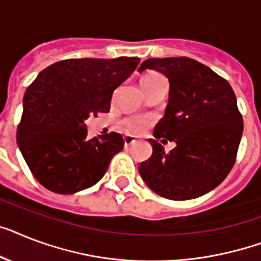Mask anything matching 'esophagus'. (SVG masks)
Instances as JSON below:
<instances>
[{
  "label": "esophagus",
  "mask_w": 261,
  "mask_h": 261,
  "mask_svg": "<svg viewBox=\"0 0 261 261\" xmlns=\"http://www.w3.org/2000/svg\"><path fill=\"white\" fill-rule=\"evenodd\" d=\"M123 142H124V147H130L133 143H135V142H137V139H135L134 137H131V135H124Z\"/></svg>",
  "instance_id": "1"
}]
</instances>
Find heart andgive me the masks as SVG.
I'll use <instances>...</instances> for the list:
<instances>
[{"instance_id": "obj_1", "label": "heart", "mask_w": 261, "mask_h": 261, "mask_svg": "<svg viewBox=\"0 0 261 261\" xmlns=\"http://www.w3.org/2000/svg\"><path fill=\"white\" fill-rule=\"evenodd\" d=\"M162 83H166V79L158 72H149L145 76H142L141 79V86L145 92L160 86ZM119 126L127 134H141L142 131L149 126V119H146L143 116H127L120 120Z\"/></svg>"}]
</instances>
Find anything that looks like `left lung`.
I'll return each instance as SVG.
<instances>
[{
	"label": "left lung",
	"mask_w": 261,
	"mask_h": 261,
	"mask_svg": "<svg viewBox=\"0 0 261 261\" xmlns=\"http://www.w3.org/2000/svg\"><path fill=\"white\" fill-rule=\"evenodd\" d=\"M155 69L170 83L165 116L154 128L166 152L150 139L152 154L139 165L150 189L167 200H192L219 186L232 170L243 135L236 95L224 77L189 57L149 59L139 72Z\"/></svg>",
	"instance_id": "left-lung-1"
}]
</instances>
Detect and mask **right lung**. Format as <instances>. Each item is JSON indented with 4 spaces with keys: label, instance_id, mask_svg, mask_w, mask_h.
I'll return each mask as SVG.
<instances>
[{
    "label": "right lung",
    "instance_id": "1",
    "mask_svg": "<svg viewBox=\"0 0 261 261\" xmlns=\"http://www.w3.org/2000/svg\"><path fill=\"white\" fill-rule=\"evenodd\" d=\"M138 64V57L68 59L46 67L28 87L17 143L44 188L72 194L105 175L123 138L110 133L90 139L84 120L110 111L114 91Z\"/></svg>",
    "mask_w": 261,
    "mask_h": 261
}]
</instances>
